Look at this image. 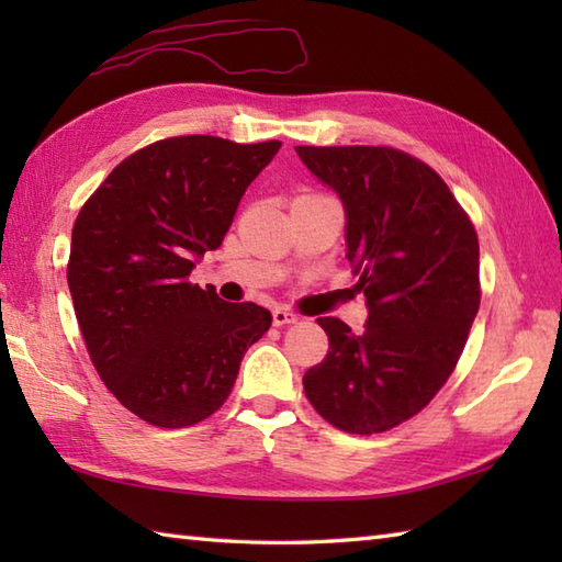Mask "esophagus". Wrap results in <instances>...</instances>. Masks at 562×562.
I'll list each match as a JSON object with an SVG mask.
<instances>
[{
    "mask_svg": "<svg viewBox=\"0 0 562 562\" xmlns=\"http://www.w3.org/2000/svg\"><path fill=\"white\" fill-rule=\"evenodd\" d=\"M272 324L274 326H284V324H296V314H292L290 308H272Z\"/></svg>",
    "mask_w": 562,
    "mask_h": 562,
    "instance_id": "esophagus-1",
    "label": "esophagus"
}]
</instances>
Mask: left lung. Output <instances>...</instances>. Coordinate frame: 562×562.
Wrapping results in <instances>:
<instances>
[{
  "instance_id": "1",
  "label": "left lung",
  "mask_w": 562,
  "mask_h": 562,
  "mask_svg": "<svg viewBox=\"0 0 562 562\" xmlns=\"http://www.w3.org/2000/svg\"><path fill=\"white\" fill-rule=\"evenodd\" d=\"M345 210V258L364 330L324 316V362L304 374L321 417L352 435L420 413L449 379L481 304L479 236L427 164L389 147H294Z\"/></svg>"
}]
</instances>
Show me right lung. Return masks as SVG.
Instances as JSON below:
<instances>
[{
    "instance_id": "obj_1",
    "label": "right lung",
    "mask_w": 562,
    "mask_h": 562,
    "mask_svg": "<svg viewBox=\"0 0 562 562\" xmlns=\"http://www.w3.org/2000/svg\"><path fill=\"white\" fill-rule=\"evenodd\" d=\"M282 142L169 137L117 164L71 229L67 284L103 384L149 425L205 420L272 324L188 278L220 248L238 202Z\"/></svg>"
}]
</instances>
